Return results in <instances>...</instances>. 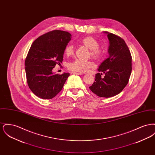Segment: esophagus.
I'll return each instance as SVG.
<instances>
[{"label": "esophagus", "instance_id": "obj_1", "mask_svg": "<svg viewBox=\"0 0 155 155\" xmlns=\"http://www.w3.org/2000/svg\"><path fill=\"white\" fill-rule=\"evenodd\" d=\"M73 74H77V75H82L83 73H77V72H74Z\"/></svg>", "mask_w": 155, "mask_h": 155}]
</instances>
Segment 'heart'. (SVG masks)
Wrapping results in <instances>:
<instances>
[{
    "instance_id": "obj_1",
    "label": "heart",
    "mask_w": 155,
    "mask_h": 155,
    "mask_svg": "<svg viewBox=\"0 0 155 155\" xmlns=\"http://www.w3.org/2000/svg\"><path fill=\"white\" fill-rule=\"evenodd\" d=\"M81 42L91 50V54L92 57L96 59H100L103 56V52L99 48L100 44L98 41L94 37L87 36L82 38ZM74 52L73 45H67L64 48V54L68 56L72 55ZM94 66V63L90 60H85L81 59H76L69 63L68 67L73 71L84 73Z\"/></svg>"
}]
</instances>
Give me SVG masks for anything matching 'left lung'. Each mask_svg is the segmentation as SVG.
<instances>
[{"label": "left lung", "instance_id": "left-lung-1", "mask_svg": "<svg viewBox=\"0 0 155 155\" xmlns=\"http://www.w3.org/2000/svg\"><path fill=\"white\" fill-rule=\"evenodd\" d=\"M107 34L109 40V57L98 68L95 80L89 88L97 96L110 97L120 94L127 85L132 71V57L130 51L121 37Z\"/></svg>", "mask_w": 155, "mask_h": 155}]
</instances>
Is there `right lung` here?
<instances>
[{
  "instance_id": "1",
  "label": "right lung",
  "mask_w": 155,
  "mask_h": 155,
  "mask_svg": "<svg viewBox=\"0 0 155 155\" xmlns=\"http://www.w3.org/2000/svg\"><path fill=\"white\" fill-rule=\"evenodd\" d=\"M71 38L67 31L53 30L38 37L31 45L25 69L28 87L38 97L51 99L63 88L70 74H53L52 69L62 62L64 48Z\"/></svg>"
}]
</instances>
